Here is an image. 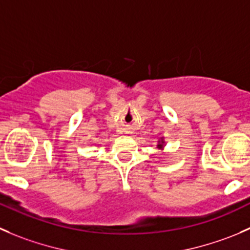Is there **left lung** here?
I'll list each match as a JSON object with an SVG mask.
<instances>
[{"label":"left lung","instance_id":"left-lung-1","mask_svg":"<svg viewBox=\"0 0 250 250\" xmlns=\"http://www.w3.org/2000/svg\"><path fill=\"white\" fill-rule=\"evenodd\" d=\"M165 147V141H164V137H160L159 140H158V143H157V148L158 149H164Z\"/></svg>","mask_w":250,"mask_h":250}]
</instances>
